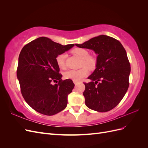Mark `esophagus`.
I'll use <instances>...</instances> for the list:
<instances>
[{"label":"esophagus","instance_id":"esophagus-1","mask_svg":"<svg viewBox=\"0 0 148 148\" xmlns=\"http://www.w3.org/2000/svg\"><path fill=\"white\" fill-rule=\"evenodd\" d=\"M73 83H74V84H75V85H77V84H78V82H75V81H73Z\"/></svg>","mask_w":148,"mask_h":148}]
</instances>
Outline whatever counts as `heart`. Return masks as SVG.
Masks as SVG:
<instances>
[{
	"instance_id": "b5f03b06",
	"label": "heart",
	"mask_w": 148,
	"mask_h": 148,
	"mask_svg": "<svg viewBox=\"0 0 148 148\" xmlns=\"http://www.w3.org/2000/svg\"><path fill=\"white\" fill-rule=\"evenodd\" d=\"M71 52L82 59L81 66H85L86 67H83L79 70H67L64 73V76L66 79H72L75 82H79L88 75V69L92 70L96 68L97 59L96 55L89 54V51L86 49L76 47L71 51ZM65 59L66 55L65 53H60L56 57L57 64L61 69H65Z\"/></svg>"
}]
</instances>
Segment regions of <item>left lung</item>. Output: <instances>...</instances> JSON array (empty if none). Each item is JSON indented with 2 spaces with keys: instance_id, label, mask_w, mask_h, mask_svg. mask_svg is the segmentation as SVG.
I'll return each instance as SVG.
<instances>
[{
  "instance_id": "obj_1",
  "label": "left lung",
  "mask_w": 148,
  "mask_h": 148,
  "mask_svg": "<svg viewBox=\"0 0 148 148\" xmlns=\"http://www.w3.org/2000/svg\"><path fill=\"white\" fill-rule=\"evenodd\" d=\"M75 46L92 49L97 54L96 68L88 78L91 82L84 83L85 104L100 112L114 109L129 86L131 67L122 44L113 38L100 35Z\"/></svg>"
}]
</instances>
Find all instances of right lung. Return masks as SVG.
Instances as JSON below:
<instances>
[{
    "instance_id": "1",
    "label": "right lung",
    "mask_w": 148,
    "mask_h": 148,
    "mask_svg": "<svg viewBox=\"0 0 148 148\" xmlns=\"http://www.w3.org/2000/svg\"><path fill=\"white\" fill-rule=\"evenodd\" d=\"M73 46V44L63 46L49 38L40 37L21 49L17 78L24 99L38 112L53 115L66 107L67 97L75 84L71 79H61L56 57ZM52 82L58 84L52 85Z\"/></svg>"
}]
</instances>
